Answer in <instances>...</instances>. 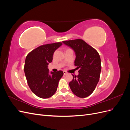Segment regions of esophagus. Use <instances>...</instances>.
<instances>
[{
	"label": "esophagus",
	"instance_id": "1",
	"mask_svg": "<svg viewBox=\"0 0 130 130\" xmlns=\"http://www.w3.org/2000/svg\"><path fill=\"white\" fill-rule=\"evenodd\" d=\"M63 74H64V75H66L67 74V73L66 71H63Z\"/></svg>",
	"mask_w": 130,
	"mask_h": 130
}]
</instances>
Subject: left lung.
<instances>
[{
    "instance_id": "1",
    "label": "left lung",
    "mask_w": 130,
    "mask_h": 130,
    "mask_svg": "<svg viewBox=\"0 0 130 130\" xmlns=\"http://www.w3.org/2000/svg\"><path fill=\"white\" fill-rule=\"evenodd\" d=\"M75 53L74 65L78 70L77 76L72 74L73 79L69 82L72 92L78 97L86 98L91 94L99 82L101 70L99 53L81 39L63 41Z\"/></svg>"
}]
</instances>
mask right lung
I'll return each mask as SVG.
<instances>
[{
    "label": "right lung",
    "mask_w": 130,
    "mask_h": 130,
    "mask_svg": "<svg viewBox=\"0 0 130 130\" xmlns=\"http://www.w3.org/2000/svg\"><path fill=\"white\" fill-rule=\"evenodd\" d=\"M61 42L38 46L27 55L25 61L24 73L27 84L35 95L46 99L55 93L59 80L63 72H49L48 64L53 61V56Z\"/></svg>",
    "instance_id": "add662e5"
}]
</instances>
